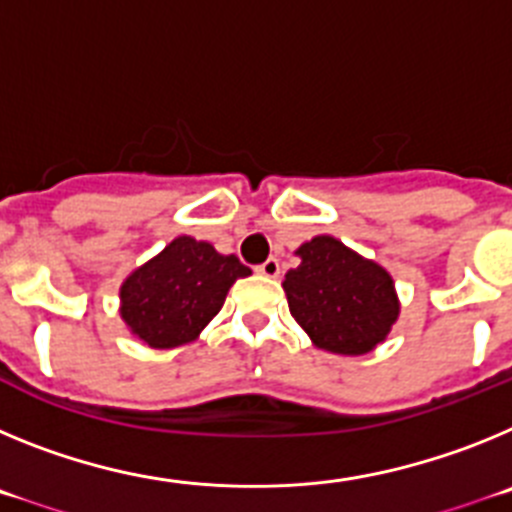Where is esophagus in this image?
<instances>
[{
  "label": "esophagus",
  "instance_id": "esophagus-1",
  "mask_svg": "<svg viewBox=\"0 0 512 512\" xmlns=\"http://www.w3.org/2000/svg\"><path fill=\"white\" fill-rule=\"evenodd\" d=\"M256 271H259V274H264V277L274 279L282 274V266H279V259H274V256H271V259H266L264 264L256 266Z\"/></svg>",
  "mask_w": 512,
  "mask_h": 512
}]
</instances>
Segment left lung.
<instances>
[{
  "label": "left lung",
  "mask_w": 512,
  "mask_h": 512,
  "mask_svg": "<svg viewBox=\"0 0 512 512\" xmlns=\"http://www.w3.org/2000/svg\"><path fill=\"white\" fill-rule=\"evenodd\" d=\"M297 253L302 264L287 271L282 287L307 336L343 356L382 343L400 312L390 274L330 235L312 238Z\"/></svg>",
  "instance_id": "obj_1"
}]
</instances>
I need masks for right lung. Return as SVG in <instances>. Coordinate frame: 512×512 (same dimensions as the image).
Here are the masks:
<instances>
[{
	"mask_svg": "<svg viewBox=\"0 0 512 512\" xmlns=\"http://www.w3.org/2000/svg\"><path fill=\"white\" fill-rule=\"evenodd\" d=\"M251 269L210 243L179 235L120 289L122 320L151 348L194 341L223 307L235 279Z\"/></svg>",
	"mask_w": 512,
	"mask_h": 512,
	"instance_id": "add662e5",
	"label": "right lung"
}]
</instances>
